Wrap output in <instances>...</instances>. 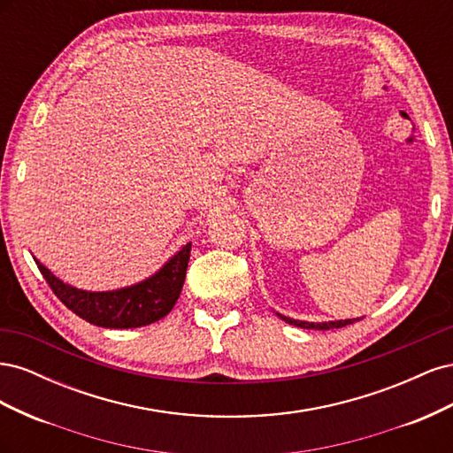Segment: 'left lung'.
Returning <instances> with one entry per match:
<instances>
[{
  "label": "left lung",
  "mask_w": 453,
  "mask_h": 453,
  "mask_svg": "<svg viewBox=\"0 0 453 453\" xmlns=\"http://www.w3.org/2000/svg\"><path fill=\"white\" fill-rule=\"evenodd\" d=\"M278 315H280V318H281L285 323L295 325V326H300V328H315V331H328V328H340V326H346V325H351V323H355V321H359V318H357V319H340V321L310 323V321H298V319L285 318V315H281V313H278Z\"/></svg>",
  "instance_id": "8db88e82"
}]
</instances>
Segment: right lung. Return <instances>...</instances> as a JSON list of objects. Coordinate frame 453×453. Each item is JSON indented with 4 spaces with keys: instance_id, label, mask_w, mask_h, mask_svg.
I'll use <instances>...</instances> for the list:
<instances>
[{
    "instance_id": "right-lung-1",
    "label": "right lung",
    "mask_w": 453,
    "mask_h": 453,
    "mask_svg": "<svg viewBox=\"0 0 453 453\" xmlns=\"http://www.w3.org/2000/svg\"><path fill=\"white\" fill-rule=\"evenodd\" d=\"M188 257L190 243L183 245L150 278L115 291L77 289L58 280L37 258L34 260L52 293L81 319L105 328H135L155 323L172 311L183 289Z\"/></svg>"
}]
</instances>
